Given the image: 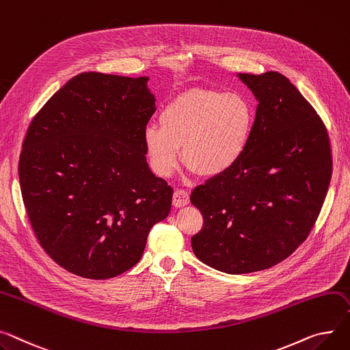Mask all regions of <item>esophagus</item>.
<instances>
[{
  "label": "esophagus",
  "mask_w": 350,
  "mask_h": 350,
  "mask_svg": "<svg viewBox=\"0 0 350 350\" xmlns=\"http://www.w3.org/2000/svg\"><path fill=\"white\" fill-rule=\"evenodd\" d=\"M190 202V196L187 191L184 190H176L173 194V205L176 208H181Z\"/></svg>",
  "instance_id": "1"
}]
</instances>
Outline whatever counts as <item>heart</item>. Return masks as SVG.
I'll return each instance as SVG.
<instances>
[{
	"label": "heart",
	"instance_id": "heart-1",
	"mask_svg": "<svg viewBox=\"0 0 350 350\" xmlns=\"http://www.w3.org/2000/svg\"><path fill=\"white\" fill-rule=\"evenodd\" d=\"M159 126L144 131L153 172L169 177L181 156L189 170L218 177L234 169L250 144L254 108L238 92L193 88L181 92L159 113Z\"/></svg>",
	"mask_w": 350,
	"mask_h": 350
}]
</instances>
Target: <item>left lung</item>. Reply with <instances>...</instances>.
Returning <instances> with one entry per match:
<instances>
[{
    "mask_svg": "<svg viewBox=\"0 0 350 350\" xmlns=\"http://www.w3.org/2000/svg\"><path fill=\"white\" fill-rule=\"evenodd\" d=\"M238 77L259 103L250 144L234 169L190 197L204 218L193 252L228 274L287 259L310 235L332 174L327 128L297 87L277 72Z\"/></svg>",
    "mask_w": 350,
    "mask_h": 350,
    "instance_id": "8db88e82",
    "label": "left lung"
}]
</instances>
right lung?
Masks as SVG:
<instances>
[{"mask_svg": "<svg viewBox=\"0 0 350 350\" xmlns=\"http://www.w3.org/2000/svg\"><path fill=\"white\" fill-rule=\"evenodd\" d=\"M149 77L81 73L32 120L19 156L22 200L35 235L70 273L94 280L141 260L173 189L146 161L156 111Z\"/></svg>", "mask_w": 350, "mask_h": 350, "instance_id": "add662e5", "label": "right lung"}]
</instances>
